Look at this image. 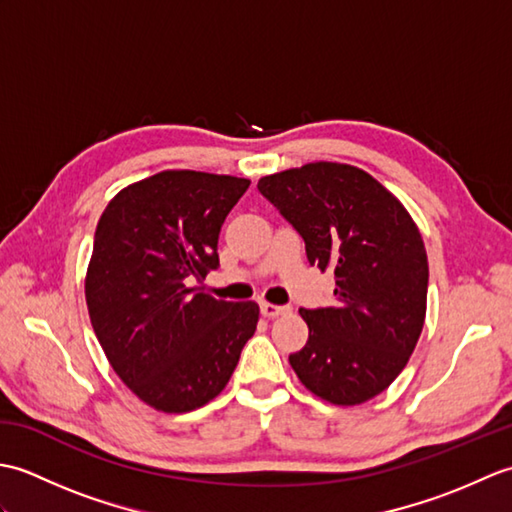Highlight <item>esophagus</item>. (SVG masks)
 Listing matches in <instances>:
<instances>
[{
    "mask_svg": "<svg viewBox=\"0 0 512 512\" xmlns=\"http://www.w3.org/2000/svg\"><path fill=\"white\" fill-rule=\"evenodd\" d=\"M290 308L286 306H275V303H268V301H262V314L268 319H275V317H281V314H288Z\"/></svg>",
    "mask_w": 512,
    "mask_h": 512,
    "instance_id": "obj_1",
    "label": "esophagus"
}]
</instances>
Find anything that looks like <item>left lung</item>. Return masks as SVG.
<instances>
[{
  "label": "left lung",
  "instance_id": "8db88e82",
  "mask_svg": "<svg viewBox=\"0 0 512 512\" xmlns=\"http://www.w3.org/2000/svg\"><path fill=\"white\" fill-rule=\"evenodd\" d=\"M257 189L297 228L308 262L336 277L334 306L299 310L310 334L290 365L321 400L363 405L394 383L420 339L429 264L418 226L394 193L345 162H308Z\"/></svg>",
  "mask_w": 512,
  "mask_h": 512
}]
</instances>
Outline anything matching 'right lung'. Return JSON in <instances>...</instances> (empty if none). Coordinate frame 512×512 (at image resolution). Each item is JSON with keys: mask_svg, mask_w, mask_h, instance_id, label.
Here are the masks:
<instances>
[{"mask_svg": "<svg viewBox=\"0 0 512 512\" xmlns=\"http://www.w3.org/2000/svg\"><path fill=\"white\" fill-rule=\"evenodd\" d=\"M248 178L167 169L105 206L85 273L96 339L118 378L165 413L204 407L255 334V301L189 286L220 266L217 239Z\"/></svg>", "mask_w": 512, "mask_h": 512, "instance_id": "1", "label": "right lung"}]
</instances>
